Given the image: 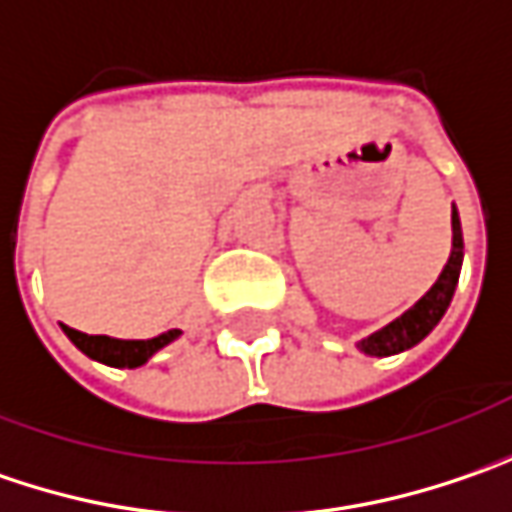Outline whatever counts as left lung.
Instances as JSON below:
<instances>
[{
	"mask_svg": "<svg viewBox=\"0 0 512 512\" xmlns=\"http://www.w3.org/2000/svg\"><path fill=\"white\" fill-rule=\"evenodd\" d=\"M461 263H464V234H461L458 208H452V252H449V260H446L443 272L437 275L432 289L403 316L394 318L382 330L371 333L368 339L356 342V347L368 356H394V353H403L408 347L420 345L435 330L443 313L449 310V301H452L458 278H461Z\"/></svg>",
	"mask_w": 512,
	"mask_h": 512,
	"instance_id": "left-lung-1",
	"label": "left lung"
}]
</instances>
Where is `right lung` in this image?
I'll return each instance as SVG.
<instances>
[{"label": "right lung", "mask_w": 512, "mask_h": 512, "mask_svg": "<svg viewBox=\"0 0 512 512\" xmlns=\"http://www.w3.org/2000/svg\"><path fill=\"white\" fill-rule=\"evenodd\" d=\"M63 333L72 339V345L80 353H86L89 359H98L104 365H112V368H138L156 350H162L173 339L182 336V330H167L156 339H112V336H89V333H80V330L66 327V324H63Z\"/></svg>", "instance_id": "add662e5"}]
</instances>
